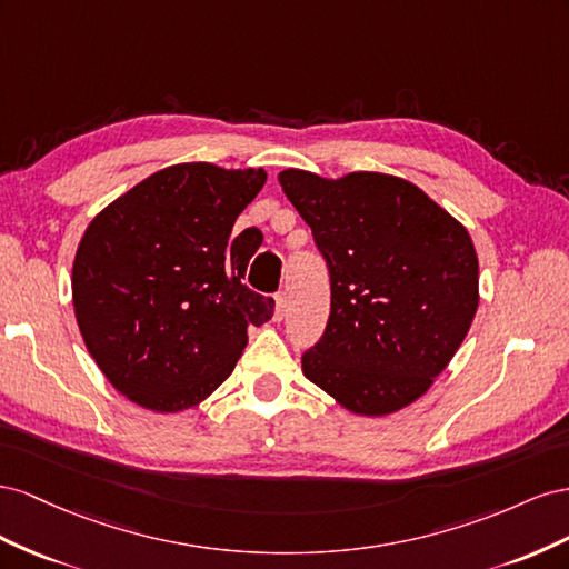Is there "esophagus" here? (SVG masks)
I'll return each instance as SVG.
<instances>
[{
    "instance_id": "obj_1",
    "label": "esophagus",
    "mask_w": 569,
    "mask_h": 569,
    "mask_svg": "<svg viewBox=\"0 0 569 569\" xmlns=\"http://www.w3.org/2000/svg\"><path fill=\"white\" fill-rule=\"evenodd\" d=\"M286 317V293L276 296V307H273V319L281 321Z\"/></svg>"
}]
</instances>
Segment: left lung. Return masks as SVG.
Here are the masks:
<instances>
[{"label": "left lung", "instance_id": "left-lung-1", "mask_svg": "<svg viewBox=\"0 0 569 569\" xmlns=\"http://www.w3.org/2000/svg\"><path fill=\"white\" fill-rule=\"evenodd\" d=\"M331 276L327 331L302 375L346 410L383 417L425 396L479 307L465 226L415 183L377 171L279 173Z\"/></svg>", "mask_w": 569, "mask_h": 569}]
</instances>
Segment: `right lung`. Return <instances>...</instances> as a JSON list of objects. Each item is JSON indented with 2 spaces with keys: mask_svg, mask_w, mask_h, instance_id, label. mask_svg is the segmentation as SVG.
I'll list each match as a JSON object with an SVG mask.
<instances>
[{
  "mask_svg": "<svg viewBox=\"0 0 569 569\" xmlns=\"http://www.w3.org/2000/svg\"><path fill=\"white\" fill-rule=\"evenodd\" d=\"M264 169L173 164L107 204L73 259L80 336L121 396L152 412L200 405L231 377L248 327L273 298L246 279L254 250L231 242Z\"/></svg>",
  "mask_w": 569,
  "mask_h": 569,
  "instance_id": "1",
  "label": "right lung"
}]
</instances>
